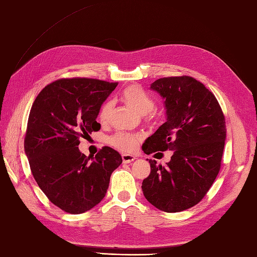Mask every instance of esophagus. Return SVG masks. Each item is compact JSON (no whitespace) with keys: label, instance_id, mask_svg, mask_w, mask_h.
<instances>
[{"label":"esophagus","instance_id":"obj_1","mask_svg":"<svg viewBox=\"0 0 257 257\" xmlns=\"http://www.w3.org/2000/svg\"><path fill=\"white\" fill-rule=\"evenodd\" d=\"M136 159V157L132 156V155H122V160L124 163H131L133 162Z\"/></svg>","mask_w":257,"mask_h":257}]
</instances>
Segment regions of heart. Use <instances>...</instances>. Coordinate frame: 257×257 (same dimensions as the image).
Here are the masks:
<instances>
[{"label": "heart", "mask_w": 257, "mask_h": 257, "mask_svg": "<svg viewBox=\"0 0 257 257\" xmlns=\"http://www.w3.org/2000/svg\"><path fill=\"white\" fill-rule=\"evenodd\" d=\"M120 99L138 114L143 115L146 122L154 121L155 114L152 112V110L155 109V100L142 86L136 84L126 86L121 92ZM111 110V102L106 101L103 103L99 110L98 115L100 122H106L109 119ZM138 141H140V138L136 135L117 133L109 138V144L123 152H131L136 148Z\"/></svg>", "instance_id": "obj_1"}]
</instances>
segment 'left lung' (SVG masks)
Listing matches in <instances>:
<instances>
[{"label":"left lung","instance_id":"1","mask_svg":"<svg viewBox=\"0 0 257 257\" xmlns=\"http://www.w3.org/2000/svg\"><path fill=\"white\" fill-rule=\"evenodd\" d=\"M150 88L164 99L166 121L145 141L143 150L146 155L171 150L173 156L165 166L149 160L151 171L142 189L157 209L182 212L203 199L218 174L225 116L214 94L191 77L162 78Z\"/></svg>","mask_w":257,"mask_h":257}]
</instances>
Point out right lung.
I'll use <instances>...</instances> for the list:
<instances>
[{"mask_svg": "<svg viewBox=\"0 0 257 257\" xmlns=\"http://www.w3.org/2000/svg\"><path fill=\"white\" fill-rule=\"evenodd\" d=\"M117 83L74 78L46 85L30 110L25 152L32 175L52 203L70 214L93 209L106 196L110 176L122 163L103 147L94 158L79 149L80 138L100 130L96 119Z\"/></svg>", "mask_w": 257, "mask_h": 257, "instance_id": "1", "label": "right lung"}]
</instances>
